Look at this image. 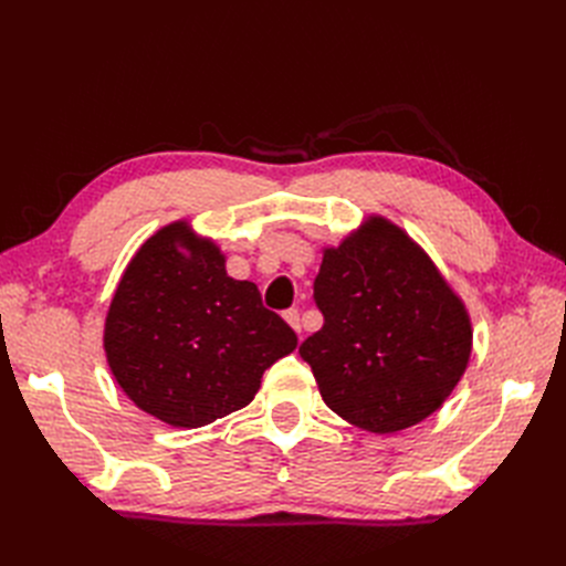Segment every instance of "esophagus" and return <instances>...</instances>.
<instances>
[{"label": "esophagus", "instance_id": "34e87169", "mask_svg": "<svg viewBox=\"0 0 566 566\" xmlns=\"http://www.w3.org/2000/svg\"><path fill=\"white\" fill-rule=\"evenodd\" d=\"M283 318L293 325V331L295 333H302V323H300V310H287V312H283Z\"/></svg>", "mask_w": 566, "mask_h": 566}]
</instances>
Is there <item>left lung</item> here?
Here are the masks:
<instances>
[{"label": "left lung", "instance_id": "left-lung-1", "mask_svg": "<svg viewBox=\"0 0 566 566\" xmlns=\"http://www.w3.org/2000/svg\"><path fill=\"white\" fill-rule=\"evenodd\" d=\"M323 328L300 345L331 410L375 434L413 427L447 401L472 352L465 304L424 250L370 217L323 250Z\"/></svg>", "mask_w": 566, "mask_h": 566}]
</instances>
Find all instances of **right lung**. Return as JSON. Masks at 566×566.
Wrapping results in <instances>:
<instances>
[{
	"mask_svg": "<svg viewBox=\"0 0 566 566\" xmlns=\"http://www.w3.org/2000/svg\"><path fill=\"white\" fill-rule=\"evenodd\" d=\"M175 221L136 250L111 302L104 349L117 385L172 427L210 424L248 406L262 375L297 347L254 283Z\"/></svg>",
	"mask_w": 566,
	"mask_h": 566,
	"instance_id": "1",
	"label": "right lung"
}]
</instances>
